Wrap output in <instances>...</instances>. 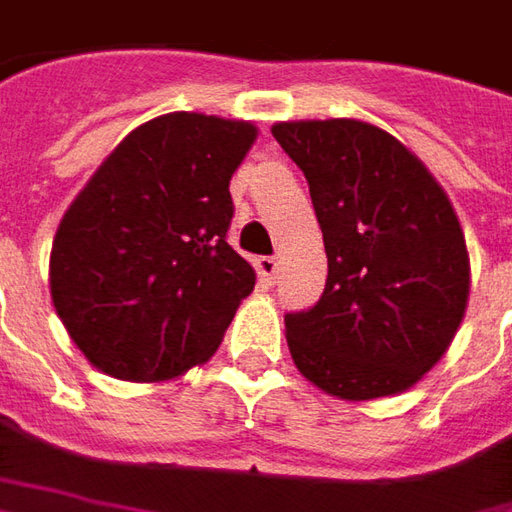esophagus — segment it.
<instances>
[{"mask_svg":"<svg viewBox=\"0 0 512 512\" xmlns=\"http://www.w3.org/2000/svg\"><path fill=\"white\" fill-rule=\"evenodd\" d=\"M256 273H259V279L262 281L273 284L276 276H279V259H276V256H259V259H256Z\"/></svg>","mask_w":512,"mask_h":512,"instance_id":"obj_1","label":"esophagus"}]
</instances>
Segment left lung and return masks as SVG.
Here are the masks:
<instances>
[{"mask_svg":"<svg viewBox=\"0 0 512 512\" xmlns=\"http://www.w3.org/2000/svg\"><path fill=\"white\" fill-rule=\"evenodd\" d=\"M327 248V287L284 318L301 375L338 400L417 386L465 318L471 259L445 188L386 129L355 118L284 120Z\"/></svg>","mask_w":512,"mask_h":512,"instance_id":"8db88e82","label":"left lung"}]
</instances>
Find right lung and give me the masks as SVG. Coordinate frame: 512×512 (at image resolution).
I'll use <instances>...</instances> for the list:
<instances>
[{"mask_svg": "<svg viewBox=\"0 0 512 512\" xmlns=\"http://www.w3.org/2000/svg\"><path fill=\"white\" fill-rule=\"evenodd\" d=\"M259 129L168 112L132 129L58 222L50 296L104 375L160 383L222 344L256 270L228 245V185Z\"/></svg>", "mask_w": 512, "mask_h": 512, "instance_id": "add662e5", "label": "right lung"}]
</instances>
